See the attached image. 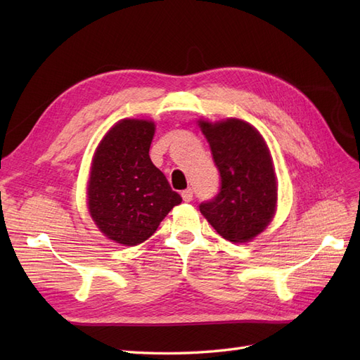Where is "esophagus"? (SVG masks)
Wrapping results in <instances>:
<instances>
[{"instance_id":"esophagus-1","label":"esophagus","mask_w":360,"mask_h":360,"mask_svg":"<svg viewBox=\"0 0 360 360\" xmlns=\"http://www.w3.org/2000/svg\"><path fill=\"white\" fill-rule=\"evenodd\" d=\"M181 198H183V201L184 202H191L192 200H193V192H192V189H184L183 192H181Z\"/></svg>"}]
</instances>
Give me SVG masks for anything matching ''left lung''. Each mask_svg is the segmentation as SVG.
I'll list each match as a JSON object with an SVG mask.
<instances>
[{
	"label": "left lung",
	"mask_w": 360,
	"mask_h": 360,
	"mask_svg": "<svg viewBox=\"0 0 360 360\" xmlns=\"http://www.w3.org/2000/svg\"><path fill=\"white\" fill-rule=\"evenodd\" d=\"M221 174L219 193L200 212L225 240H252L274 219L276 176L269 147L258 130L238 118L198 122Z\"/></svg>",
	"instance_id": "left-lung-1"
}]
</instances>
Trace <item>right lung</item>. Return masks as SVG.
<instances>
[{
    "label": "right lung",
    "instance_id": "obj_1",
    "mask_svg": "<svg viewBox=\"0 0 360 360\" xmlns=\"http://www.w3.org/2000/svg\"><path fill=\"white\" fill-rule=\"evenodd\" d=\"M155 123L124 118L101 141L91 163L89 212L115 243L135 246L158 230L181 197L150 159Z\"/></svg>",
    "mask_w": 360,
    "mask_h": 360
}]
</instances>
